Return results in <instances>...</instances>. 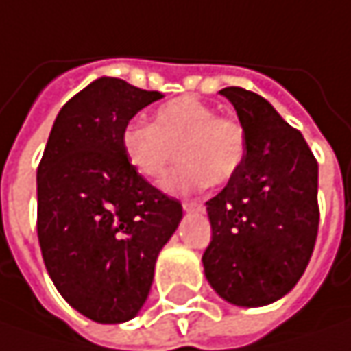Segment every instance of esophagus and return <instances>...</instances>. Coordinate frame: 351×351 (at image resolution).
<instances>
[{
	"label": "esophagus",
	"mask_w": 351,
	"mask_h": 351,
	"mask_svg": "<svg viewBox=\"0 0 351 351\" xmlns=\"http://www.w3.org/2000/svg\"><path fill=\"white\" fill-rule=\"evenodd\" d=\"M182 208L184 210H205V205L203 203H197V201H191V203H182Z\"/></svg>",
	"instance_id": "esophagus-1"
}]
</instances>
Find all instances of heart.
Masks as SVG:
<instances>
[{"label":"heart","instance_id":"obj_1","mask_svg":"<svg viewBox=\"0 0 351 351\" xmlns=\"http://www.w3.org/2000/svg\"><path fill=\"white\" fill-rule=\"evenodd\" d=\"M120 146L136 175L156 184L176 158L180 165L165 180L171 193H193L207 184H227L247 156L245 126L233 116H219L213 106L180 96L160 104L150 124L128 122Z\"/></svg>","mask_w":351,"mask_h":351}]
</instances>
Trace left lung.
<instances>
[{"instance_id": "left-lung-1", "label": "left lung", "mask_w": 351, "mask_h": 351, "mask_svg": "<svg viewBox=\"0 0 351 351\" xmlns=\"http://www.w3.org/2000/svg\"><path fill=\"white\" fill-rule=\"evenodd\" d=\"M247 132V156L207 201L210 243L205 275L229 303L277 302L300 281L317 239V160L302 132L265 98L239 86L219 92Z\"/></svg>"}]
</instances>
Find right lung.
Segmentation results:
<instances>
[{
  "label": "right lung",
  "mask_w": 351,
  "mask_h": 351,
  "mask_svg": "<svg viewBox=\"0 0 351 351\" xmlns=\"http://www.w3.org/2000/svg\"><path fill=\"white\" fill-rule=\"evenodd\" d=\"M160 92L100 78L60 110L38 167V239L60 295L98 324L132 319L180 203L124 158L120 136Z\"/></svg>",
  "instance_id": "right-lung-1"
}]
</instances>
